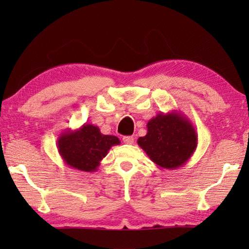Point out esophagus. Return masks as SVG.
<instances>
[{"mask_svg": "<svg viewBox=\"0 0 249 249\" xmlns=\"http://www.w3.org/2000/svg\"><path fill=\"white\" fill-rule=\"evenodd\" d=\"M123 142H125V144L132 145V144H134V138L132 136H124L123 137Z\"/></svg>", "mask_w": 249, "mask_h": 249, "instance_id": "1", "label": "esophagus"}]
</instances>
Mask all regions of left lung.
<instances>
[{"instance_id": "obj_1", "label": "left lung", "mask_w": 249, "mask_h": 249, "mask_svg": "<svg viewBox=\"0 0 249 249\" xmlns=\"http://www.w3.org/2000/svg\"><path fill=\"white\" fill-rule=\"evenodd\" d=\"M138 145L161 169L174 170L187 163L197 145V135L187 116L178 111L159 113L147 123Z\"/></svg>"}]
</instances>
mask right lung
Wrapping results in <instances>:
<instances>
[{
	"instance_id": "add662e5",
	"label": "right lung",
	"mask_w": 249,
	"mask_h": 249,
	"mask_svg": "<svg viewBox=\"0 0 249 249\" xmlns=\"http://www.w3.org/2000/svg\"><path fill=\"white\" fill-rule=\"evenodd\" d=\"M121 142L113 135H103L98 126L83 124L77 129H66L57 140L58 153L67 166L84 172L98 170L101 160Z\"/></svg>"
}]
</instances>
